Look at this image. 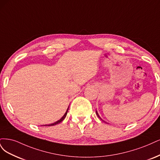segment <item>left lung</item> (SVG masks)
I'll return each mask as SVG.
<instances>
[{
  "instance_id": "obj_1",
  "label": "left lung",
  "mask_w": 160,
  "mask_h": 160,
  "mask_svg": "<svg viewBox=\"0 0 160 160\" xmlns=\"http://www.w3.org/2000/svg\"><path fill=\"white\" fill-rule=\"evenodd\" d=\"M96 114H97V116H98V118H100V120H102V121H103V122H105V123H107V122H105V121H104V120H102V118H100V116H99V115H98V112H97V111H96Z\"/></svg>"
}]
</instances>
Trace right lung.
I'll return each mask as SVG.
<instances>
[{
	"label": "right lung",
	"instance_id": "right-lung-1",
	"mask_svg": "<svg viewBox=\"0 0 160 160\" xmlns=\"http://www.w3.org/2000/svg\"><path fill=\"white\" fill-rule=\"evenodd\" d=\"M68 108H69V106H68V108H67V110H66V112H65V114H64V116L62 117L59 120H58V121H56V122H54V123H50V124H46V125H43L42 126H54V125H56V124H58V123H60L62 121H63L64 120V118H66V115H67V113H68Z\"/></svg>",
	"mask_w": 160,
	"mask_h": 160
}]
</instances>
